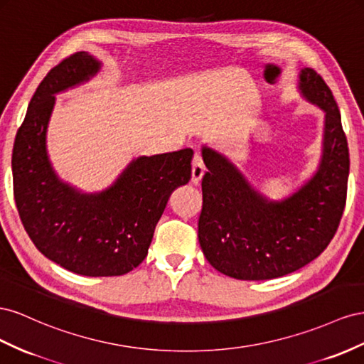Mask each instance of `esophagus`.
<instances>
[{"label":"esophagus","instance_id":"esophagus-1","mask_svg":"<svg viewBox=\"0 0 364 364\" xmlns=\"http://www.w3.org/2000/svg\"><path fill=\"white\" fill-rule=\"evenodd\" d=\"M203 175H204V166H203L201 155L195 154L192 160V183L198 184L203 178Z\"/></svg>","mask_w":364,"mask_h":364}]
</instances>
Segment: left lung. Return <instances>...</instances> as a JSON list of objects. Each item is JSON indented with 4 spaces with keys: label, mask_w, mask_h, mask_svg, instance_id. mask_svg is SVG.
<instances>
[{
    "label": "left lung",
    "mask_w": 364,
    "mask_h": 364,
    "mask_svg": "<svg viewBox=\"0 0 364 364\" xmlns=\"http://www.w3.org/2000/svg\"><path fill=\"white\" fill-rule=\"evenodd\" d=\"M299 92L325 112L317 171L287 198L259 192L240 168L210 146L201 148L203 210L198 240L218 272L240 280L293 273L325 250L346 204L349 149L334 96L313 68L299 73Z\"/></svg>",
    "instance_id": "left-lung-1"
}]
</instances>
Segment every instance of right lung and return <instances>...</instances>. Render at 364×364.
Masks as SVG:
<instances>
[{"label":"right lung","instance_id":"obj_1","mask_svg":"<svg viewBox=\"0 0 364 364\" xmlns=\"http://www.w3.org/2000/svg\"><path fill=\"white\" fill-rule=\"evenodd\" d=\"M102 62L88 51L64 59L36 88L14 144L18 213L50 261L82 276H122L148 255L171 193L188 184L192 149L134 159L109 188L85 193L62 181L47 151L55 95L95 77Z\"/></svg>","mask_w":364,"mask_h":364}]
</instances>
